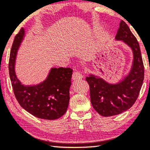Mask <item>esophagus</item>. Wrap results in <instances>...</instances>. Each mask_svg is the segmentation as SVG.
<instances>
[{
  "instance_id": "obj_1",
  "label": "esophagus",
  "mask_w": 150,
  "mask_h": 150,
  "mask_svg": "<svg viewBox=\"0 0 150 150\" xmlns=\"http://www.w3.org/2000/svg\"><path fill=\"white\" fill-rule=\"evenodd\" d=\"M72 78L74 81L79 80V79H81L83 78V75L79 72H74L73 74V76H72Z\"/></svg>"
}]
</instances>
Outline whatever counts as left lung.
Listing matches in <instances>:
<instances>
[{"instance_id":"obj_1","label":"left lung","mask_w":150,"mask_h":150,"mask_svg":"<svg viewBox=\"0 0 150 150\" xmlns=\"http://www.w3.org/2000/svg\"><path fill=\"white\" fill-rule=\"evenodd\" d=\"M115 39L122 40L133 51V64L128 75L115 84L93 75L86 78L90 86L92 105L103 117L119 115L130 108L137 101L144 79L139 44L124 21H121Z\"/></svg>"}]
</instances>
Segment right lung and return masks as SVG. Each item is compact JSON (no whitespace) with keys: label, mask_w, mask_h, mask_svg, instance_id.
I'll return each mask as SVG.
<instances>
[{"label":"right lung","mask_w":150,"mask_h":150,"mask_svg":"<svg viewBox=\"0 0 150 150\" xmlns=\"http://www.w3.org/2000/svg\"><path fill=\"white\" fill-rule=\"evenodd\" d=\"M25 35L21 28L10 51L9 77L13 93L21 106L38 118L55 120L64 115L69 103V89L73 69L52 68L47 79L35 86H24L17 78L15 62L18 50Z\"/></svg>","instance_id":"obj_1"}]
</instances>
